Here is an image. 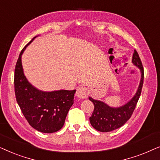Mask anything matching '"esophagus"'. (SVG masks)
I'll use <instances>...</instances> for the list:
<instances>
[{
	"label": "esophagus",
	"mask_w": 160,
	"mask_h": 160,
	"mask_svg": "<svg viewBox=\"0 0 160 160\" xmlns=\"http://www.w3.org/2000/svg\"><path fill=\"white\" fill-rule=\"evenodd\" d=\"M87 94H88V91H87V88L84 86H80L78 87V89H77L76 91V96L78 98H80V99H85L86 98Z\"/></svg>",
	"instance_id": "obj_1"
}]
</instances>
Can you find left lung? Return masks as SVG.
Returning <instances> with one entry per match:
<instances>
[{"instance_id": "1", "label": "left lung", "mask_w": 160, "mask_h": 160, "mask_svg": "<svg viewBox=\"0 0 160 160\" xmlns=\"http://www.w3.org/2000/svg\"><path fill=\"white\" fill-rule=\"evenodd\" d=\"M132 63L138 67L140 72V80L137 91L132 98L124 105L119 107H111L105 102L88 97L94 105V110L89 118L93 128L102 132H108L120 128L130 118L139 99L143 83V68L137 51L133 53Z\"/></svg>"}]
</instances>
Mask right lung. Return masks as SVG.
<instances>
[{"instance_id":"1","label":"right lung","mask_w":160,"mask_h":160,"mask_svg":"<svg viewBox=\"0 0 160 160\" xmlns=\"http://www.w3.org/2000/svg\"><path fill=\"white\" fill-rule=\"evenodd\" d=\"M38 36L34 37L21 51L14 70L16 99L29 124L43 133L58 131L64 124L68 112L74 103L76 90H39L28 81L22 65V55Z\"/></svg>"}]
</instances>
